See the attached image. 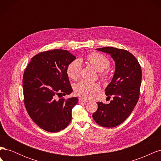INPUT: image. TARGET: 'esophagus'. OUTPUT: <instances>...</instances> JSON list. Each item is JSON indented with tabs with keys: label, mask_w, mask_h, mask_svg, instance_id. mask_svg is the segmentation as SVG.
<instances>
[{
	"label": "esophagus",
	"mask_w": 161,
	"mask_h": 161,
	"mask_svg": "<svg viewBox=\"0 0 161 161\" xmlns=\"http://www.w3.org/2000/svg\"><path fill=\"white\" fill-rule=\"evenodd\" d=\"M79 102H83V103H86V102H88V100L85 99H82V98H79Z\"/></svg>",
	"instance_id": "esophagus-1"
}]
</instances>
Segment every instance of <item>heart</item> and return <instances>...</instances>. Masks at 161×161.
I'll return each instance as SVG.
<instances>
[{"label": "heart", "instance_id": "heart-1", "mask_svg": "<svg viewBox=\"0 0 161 161\" xmlns=\"http://www.w3.org/2000/svg\"><path fill=\"white\" fill-rule=\"evenodd\" d=\"M90 64L93 66L95 69L100 72L102 78H106L108 73L103 70L109 66L110 62L108 58L99 53H92L87 57ZM82 61L79 58H76L70 62L66 68L67 75L70 79L76 80L80 76L81 70ZM99 89V85L95 82H88L86 80H81L75 86V91L76 93L85 98H90L93 95L94 92L98 91Z\"/></svg>", "mask_w": 161, "mask_h": 161}]
</instances>
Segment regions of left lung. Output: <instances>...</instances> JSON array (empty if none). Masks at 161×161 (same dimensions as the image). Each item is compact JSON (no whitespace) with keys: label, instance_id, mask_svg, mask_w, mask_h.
Listing matches in <instances>:
<instances>
[{"label":"left lung","instance_id":"obj_1","mask_svg":"<svg viewBox=\"0 0 161 161\" xmlns=\"http://www.w3.org/2000/svg\"><path fill=\"white\" fill-rule=\"evenodd\" d=\"M108 53L115 62L113 78L105 89L106 95H113L109 104L97 102L98 109L92 114L97 124L114 128L123 123L137 103L142 80V70L137 59L125 50L113 47L97 48Z\"/></svg>","mask_w":161,"mask_h":161}]
</instances>
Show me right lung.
<instances>
[{"instance_id":"add662e5","label":"right lung","mask_w":161,"mask_h":161,"mask_svg":"<svg viewBox=\"0 0 161 161\" xmlns=\"http://www.w3.org/2000/svg\"><path fill=\"white\" fill-rule=\"evenodd\" d=\"M76 56L68 50H53L33 56L23 77L24 103L30 118L50 132L66 128L72 119V109L79 99H57L70 95L72 89L66 68Z\"/></svg>"}]
</instances>
